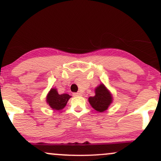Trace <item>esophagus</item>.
Returning <instances> with one entry per match:
<instances>
[{
    "mask_svg": "<svg viewBox=\"0 0 161 161\" xmlns=\"http://www.w3.org/2000/svg\"><path fill=\"white\" fill-rule=\"evenodd\" d=\"M82 92H76V93H73V96H82Z\"/></svg>",
    "mask_w": 161,
    "mask_h": 161,
    "instance_id": "esophagus-1",
    "label": "esophagus"
}]
</instances>
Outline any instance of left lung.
Here are the masks:
<instances>
[{"label":"left lung","mask_w":161,"mask_h":161,"mask_svg":"<svg viewBox=\"0 0 161 161\" xmlns=\"http://www.w3.org/2000/svg\"><path fill=\"white\" fill-rule=\"evenodd\" d=\"M90 104L98 112L106 110L112 102V96L103 84H101L95 89V95L88 98Z\"/></svg>","instance_id":"1"}]
</instances>
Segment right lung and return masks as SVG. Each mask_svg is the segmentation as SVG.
<instances>
[{"label": "right lung", "instance_id": "right-lung-1", "mask_svg": "<svg viewBox=\"0 0 161 161\" xmlns=\"http://www.w3.org/2000/svg\"><path fill=\"white\" fill-rule=\"evenodd\" d=\"M70 97L71 96L68 94L59 95L58 92H57V89L51 88L47 96V102L49 106L53 110H60L66 106V103Z\"/></svg>", "mask_w": 161, "mask_h": 161}]
</instances>
